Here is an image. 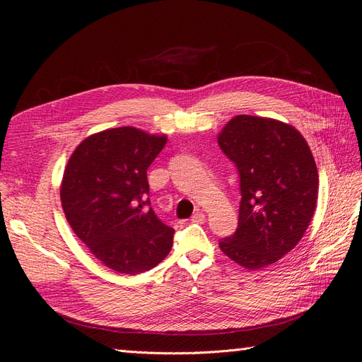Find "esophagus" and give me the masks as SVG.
Returning <instances> with one entry per match:
<instances>
[{
    "mask_svg": "<svg viewBox=\"0 0 362 362\" xmlns=\"http://www.w3.org/2000/svg\"><path fill=\"white\" fill-rule=\"evenodd\" d=\"M192 222H193V223H204V222H205V214H204L202 211L194 213V214L192 216Z\"/></svg>",
    "mask_w": 362,
    "mask_h": 362,
    "instance_id": "esophagus-1",
    "label": "esophagus"
}]
</instances>
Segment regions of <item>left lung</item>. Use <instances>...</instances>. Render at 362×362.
I'll list each match as a JSON object with an SVG mask.
<instances>
[{
    "mask_svg": "<svg viewBox=\"0 0 362 362\" xmlns=\"http://www.w3.org/2000/svg\"><path fill=\"white\" fill-rule=\"evenodd\" d=\"M217 144L235 163L242 192L237 231L218 247L247 270L267 267L298 246L311 223L319 196L313 152L293 125L249 115L229 120Z\"/></svg>",
    "mask_w": 362,
    "mask_h": 362,
    "instance_id": "1",
    "label": "left lung"
}]
</instances>
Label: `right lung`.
Masks as SVG:
<instances>
[{
    "label": "right lung",
    "instance_id": "add662e5",
    "mask_svg": "<svg viewBox=\"0 0 362 362\" xmlns=\"http://www.w3.org/2000/svg\"><path fill=\"white\" fill-rule=\"evenodd\" d=\"M166 141V134L134 127L108 128L86 137L64 168V216L90 254L115 272L144 273L170 252L173 228L144 201L146 169Z\"/></svg>",
    "mask_w": 362,
    "mask_h": 362
}]
</instances>
